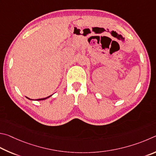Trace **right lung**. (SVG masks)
I'll return each instance as SVG.
<instances>
[{
    "label": "right lung",
    "mask_w": 156,
    "mask_h": 156,
    "mask_svg": "<svg viewBox=\"0 0 156 156\" xmlns=\"http://www.w3.org/2000/svg\"><path fill=\"white\" fill-rule=\"evenodd\" d=\"M51 96H49V97H46V98H43V99H37V100H35V101H42V100H45V99H48V98H49V97H50ZM27 99H30V100H31V99H29V98H28V97H27Z\"/></svg>",
    "instance_id": "1"
}]
</instances>
